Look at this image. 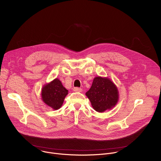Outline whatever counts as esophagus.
<instances>
[{"mask_svg": "<svg viewBox=\"0 0 161 161\" xmlns=\"http://www.w3.org/2000/svg\"><path fill=\"white\" fill-rule=\"evenodd\" d=\"M73 90L75 92H82V88H79V87H75Z\"/></svg>", "mask_w": 161, "mask_h": 161, "instance_id": "34e87169", "label": "esophagus"}]
</instances>
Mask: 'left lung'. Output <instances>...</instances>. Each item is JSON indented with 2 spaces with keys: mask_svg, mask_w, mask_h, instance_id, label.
I'll use <instances>...</instances> for the list:
<instances>
[{
  "mask_svg": "<svg viewBox=\"0 0 161 161\" xmlns=\"http://www.w3.org/2000/svg\"><path fill=\"white\" fill-rule=\"evenodd\" d=\"M86 96L93 108L103 112L114 107L118 102L119 92L116 86L108 78L96 77Z\"/></svg>",
  "mask_w": 161,
  "mask_h": 161,
  "instance_id": "1",
  "label": "left lung"
}]
</instances>
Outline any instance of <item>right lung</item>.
I'll use <instances>...</instances> for the list:
<instances>
[{
    "label": "right lung",
    "mask_w": 161,
    "mask_h": 161,
    "mask_svg": "<svg viewBox=\"0 0 161 161\" xmlns=\"http://www.w3.org/2000/svg\"><path fill=\"white\" fill-rule=\"evenodd\" d=\"M67 94L68 90L56 78L42 88L41 96L44 103L54 109H58L62 106Z\"/></svg>",
    "instance_id": "1"
}]
</instances>
